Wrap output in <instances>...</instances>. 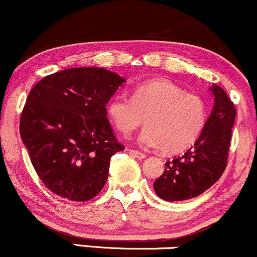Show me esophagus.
<instances>
[{"label":"esophagus","instance_id":"1","mask_svg":"<svg viewBox=\"0 0 257 257\" xmlns=\"http://www.w3.org/2000/svg\"><path fill=\"white\" fill-rule=\"evenodd\" d=\"M130 155L134 157H137V158H145V154L141 153V151H137V150H130Z\"/></svg>","mask_w":257,"mask_h":257}]
</instances>
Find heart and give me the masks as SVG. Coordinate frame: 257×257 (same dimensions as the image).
Masks as SVG:
<instances>
[{
    "instance_id": "b5f03b06",
    "label": "heart",
    "mask_w": 257,
    "mask_h": 257,
    "mask_svg": "<svg viewBox=\"0 0 257 257\" xmlns=\"http://www.w3.org/2000/svg\"><path fill=\"white\" fill-rule=\"evenodd\" d=\"M110 122L120 134L128 135L142 123L138 136L144 148H160L163 153L187 150L198 141L208 119L207 103L200 95L187 93L166 78H154L136 85L131 99L115 95L106 107Z\"/></svg>"
}]
</instances>
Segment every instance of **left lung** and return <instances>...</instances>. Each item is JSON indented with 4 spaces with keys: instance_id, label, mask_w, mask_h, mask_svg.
<instances>
[{
    "instance_id": "left-lung-1",
    "label": "left lung",
    "mask_w": 257,
    "mask_h": 257,
    "mask_svg": "<svg viewBox=\"0 0 257 257\" xmlns=\"http://www.w3.org/2000/svg\"><path fill=\"white\" fill-rule=\"evenodd\" d=\"M210 90L214 106L206 127L194 145L182 156L166 162V169L154 189L166 201H181L200 195L216 183L227 163L236 108L219 85Z\"/></svg>"
}]
</instances>
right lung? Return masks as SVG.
<instances>
[{"instance_id":"1","label":"right lung","mask_w":257,"mask_h":257,"mask_svg":"<svg viewBox=\"0 0 257 257\" xmlns=\"http://www.w3.org/2000/svg\"><path fill=\"white\" fill-rule=\"evenodd\" d=\"M125 81L103 68H71L32 88L20 136L40 180L55 194L87 201L103 188L110 157L123 150L106 104Z\"/></svg>"}]
</instances>
